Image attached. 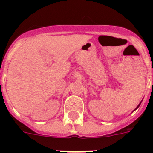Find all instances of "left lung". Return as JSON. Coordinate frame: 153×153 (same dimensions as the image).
I'll use <instances>...</instances> for the list:
<instances>
[{"label": "left lung", "mask_w": 153, "mask_h": 153, "mask_svg": "<svg viewBox=\"0 0 153 153\" xmlns=\"http://www.w3.org/2000/svg\"><path fill=\"white\" fill-rule=\"evenodd\" d=\"M140 103H141V102H140ZM140 104H139V105H137V108H136V109H134V110H136V109H137V108H138V107H139V106H140ZM134 110H133V111H134Z\"/></svg>", "instance_id": "left-lung-1"}]
</instances>
